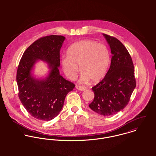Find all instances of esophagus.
I'll use <instances>...</instances> for the list:
<instances>
[{
  "label": "esophagus",
  "instance_id": "34e87169",
  "mask_svg": "<svg viewBox=\"0 0 156 156\" xmlns=\"http://www.w3.org/2000/svg\"><path fill=\"white\" fill-rule=\"evenodd\" d=\"M76 88L78 89V90H85L86 88H85V87H82V86H79V85H77L76 87Z\"/></svg>",
  "mask_w": 156,
  "mask_h": 156
}]
</instances>
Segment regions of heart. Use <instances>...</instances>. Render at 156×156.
Segmentation results:
<instances>
[{
    "label": "heart",
    "mask_w": 156,
    "mask_h": 156,
    "mask_svg": "<svg viewBox=\"0 0 156 156\" xmlns=\"http://www.w3.org/2000/svg\"><path fill=\"white\" fill-rule=\"evenodd\" d=\"M110 62V53L103 44L90 40H82L72 45L68 55L62 59V66L66 75L70 79L76 77L80 66L82 72L81 80H89L95 83L106 74Z\"/></svg>",
    "instance_id": "b5f03b06"
}]
</instances>
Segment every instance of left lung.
Wrapping results in <instances>:
<instances>
[{
	"label": "left lung",
	"mask_w": 156,
	"mask_h": 156,
	"mask_svg": "<svg viewBox=\"0 0 156 156\" xmlns=\"http://www.w3.org/2000/svg\"><path fill=\"white\" fill-rule=\"evenodd\" d=\"M103 35L111 48V63L105 77L92 88L95 96L89 106L101 115L111 116L128 105L136 79L132 59L126 47L117 38Z\"/></svg>",
	"instance_id": "obj_1"
}]
</instances>
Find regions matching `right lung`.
<instances>
[{
	"label": "right lung",
	"mask_w": 156,
	"mask_h": 156,
	"mask_svg": "<svg viewBox=\"0 0 156 156\" xmlns=\"http://www.w3.org/2000/svg\"><path fill=\"white\" fill-rule=\"evenodd\" d=\"M66 38L61 35L41 37L24 52L19 62L16 80L19 97L26 110L36 119L50 121L62 109L67 94L75 85L59 74L60 50ZM39 59L48 63L51 69L45 80H36L31 74Z\"/></svg>",
	"instance_id": "add662e5"
}]
</instances>
